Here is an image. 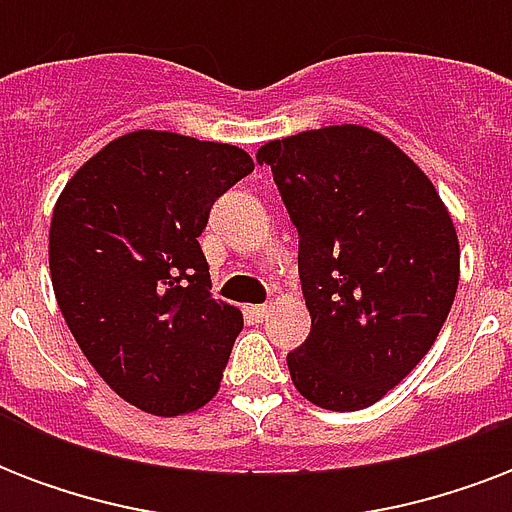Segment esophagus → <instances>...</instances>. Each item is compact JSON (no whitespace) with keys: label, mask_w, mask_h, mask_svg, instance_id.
I'll list each match as a JSON object with an SVG mask.
<instances>
[{"label":"esophagus","mask_w":512,"mask_h":512,"mask_svg":"<svg viewBox=\"0 0 512 512\" xmlns=\"http://www.w3.org/2000/svg\"><path fill=\"white\" fill-rule=\"evenodd\" d=\"M247 313L255 321H263V319H268V313H271V305H268V303H265V305H249Z\"/></svg>","instance_id":"obj_1"}]
</instances>
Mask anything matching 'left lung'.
I'll return each mask as SVG.
<instances>
[{
  "label": "left lung",
  "mask_w": 512,
  "mask_h": 512,
  "mask_svg": "<svg viewBox=\"0 0 512 512\" xmlns=\"http://www.w3.org/2000/svg\"><path fill=\"white\" fill-rule=\"evenodd\" d=\"M300 233L311 335L287 356L300 396L332 412L377 404L420 364L452 311L460 241L430 177L361 124L257 148Z\"/></svg>",
  "instance_id": "left-lung-1"
}]
</instances>
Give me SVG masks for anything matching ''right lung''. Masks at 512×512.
Listing matches in <instances>:
<instances>
[{
  "label": "right lung",
  "mask_w": 512,
  "mask_h": 512,
  "mask_svg": "<svg viewBox=\"0 0 512 512\" xmlns=\"http://www.w3.org/2000/svg\"><path fill=\"white\" fill-rule=\"evenodd\" d=\"M252 170L231 143L135 130L87 159L55 201L60 313L108 388L143 412L188 414L220 388L244 316L209 295L199 236L217 196Z\"/></svg>",
  "instance_id": "add662e5"
}]
</instances>
